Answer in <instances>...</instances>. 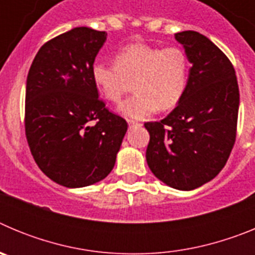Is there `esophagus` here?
I'll return each instance as SVG.
<instances>
[{
    "label": "esophagus",
    "instance_id": "1",
    "mask_svg": "<svg viewBox=\"0 0 255 255\" xmlns=\"http://www.w3.org/2000/svg\"><path fill=\"white\" fill-rule=\"evenodd\" d=\"M128 124H129V126L131 128V126L134 125H138V121H135V120H128Z\"/></svg>",
    "mask_w": 255,
    "mask_h": 255
}]
</instances>
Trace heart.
<instances>
[{
    "label": "heart",
    "instance_id": "heart-1",
    "mask_svg": "<svg viewBox=\"0 0 255 255\" xmlns=\"http://www.w3.org/2000/svg\"><path fill=\"white\" fill-rule=\"evenodd\" d=\"M115 62H94L92 79L111 102H119L132 83L135 93L117 108L123 116L144 119L157 108L167 111L185 94L190 64L185 51L179 47L129 44L117 52Z\"/></svg>",
    "mask_w": 255,
    "mask_h": 255
}]
</instances>
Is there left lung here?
Instances as JSON below:
<instances>
[{
    "label": "left lung",
    "mask_w": 255,
    "mask_h": 255,
    "mask_svg": "<svg viewBox=\"0 0 255 255\" xmlns=\"http://www.w3.org/2000/svg\"><path fill=\"white\" fill-rule=\"evenodd\" d=\"M191 64L185 94L161 121L145 123L147 163L157 179L193 190L224 168L236 139L239 85L235 69L213 42L198 31L176 33Z\"/></svg>",
    "instance_id": "8db88e82"
}]
</instances>
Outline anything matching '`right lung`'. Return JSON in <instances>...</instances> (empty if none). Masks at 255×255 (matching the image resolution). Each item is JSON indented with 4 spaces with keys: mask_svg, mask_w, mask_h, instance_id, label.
I'll use <instances>...</instances> for the list:
<instances>
[{
    "mask_svg": "<svg viewBox=\"0 0 255 255\" xmlns=\"http://www.w3.org/2000/svg\"><path fill=\"white\" fill-rule=\"evenodd\" d=\"M106 31L79 26L40 47L29 69L25 135L38 167L52 181L83 188L105 179L128 123L98 98L92 79Z\"/></svg>",
    "mask_w": 255,
    "mask_h": 255,
    "instance_id": "add662e5",
    "label": "right lung"
}]
</instances>
